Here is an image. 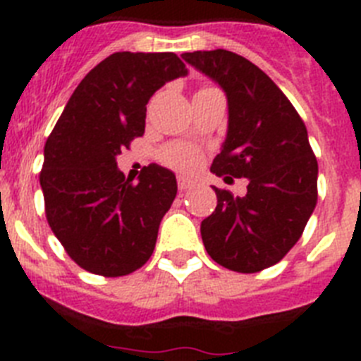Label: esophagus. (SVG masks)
I'll return each instance as SVG.
<instances>
[{
	"label": "esophagus",
	"mask_w": 361,
	"mask_h": 361,
	"mask_svg": "<svg viewBox=\"0 0 361 361\" xmlns=\"http://www.w3.org/2000/svg\"><path fill=\"white\" fill-rule=\"evenodd\" d=\"M177 184H178V190L186 191V190H190V188L195 186V180H191V178L184 177V175H178Z\"/></svg>",
	"instance_id": "esophagus-1"
}]
</instances>
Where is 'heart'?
<instances>
[{"label": "heart", "mask_w": 361, "mask_h": 361, "mask_svg": "<svg viewBox=\"0 0 361 361\" xmlns=\"http://www.w3.org/2000/svg\"><path fill=\"white\" fill-rule=\"evenodd\" d=\"M162 159L177 170H193L200 161V152L190 145H171L164 149Z\"/></svg>", "instance_id": "b5f03b06"}]
</instances>
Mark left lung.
<instances>
[{
    "label": "left lung",
    "mask_w": 361,
    "mask_h": 361,
    "mask_svg": "<svg viewBox=\"0 0 361 361\" xmlns=\"http://www.w3.org/2000/svg\"><path fill=\"white\" fill-rule=\"evenodd\" d=\"M228 99V132L212 171L247 178L245 197L216 190V208L200 224L204 247L220 266L257 273L280 262L302 237L317 206L318 162L307 128L267 73L229 50L186 52Z\"/></svg>",
    "instance_id": "8db88e82"
}]
</instances>
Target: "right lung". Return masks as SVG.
I'll use <instances>...</instances> for the list:
<instances>
[{
    "mask_svg": "<svg viewBox=\"0 0 361 361\" xmlns=\"http://www.w3.org/2000/svg\"><path fill=\"white\" fill-rule=\"evenodd\" d=\"M184 75L173 52L111 54L79 82L47 139L39 175L47 220L73 262L94 275H130L155 250L177 178L149 164L133 184L117 155L145 133L149 97Z\"/></svg>",
    "mask_w": 361,
    "mask_h": 361,
    "instance_id": "obj_1",
    "label": "right lung"
}]
</instances>
